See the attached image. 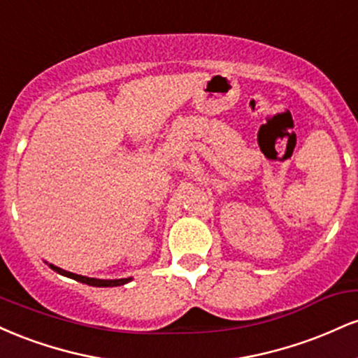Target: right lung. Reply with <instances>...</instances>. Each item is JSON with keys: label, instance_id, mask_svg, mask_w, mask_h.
<instances>
[{"label": "right lung", "instance_id": "right-lung-1", "mask_svg": "<svg viewBox=\"0 0 358 358\" xmlns=\"http://www.w3.org/2000/svg\"><path fill=\"white\" fill-rule=\"evenodd\" d=\"M48 266H50V269L55 271V273L62 274V276L72 278V279H76V281L84 282V285L96 286V287L122 286V285H126V282H129L131 279H133V278H121V279H97V278H87V276H80V274H76V273H69V271H65V269H62V268H57V266H53V264H48Z\"/></svg>", "mask_w": 358, "mask_h": 358}]
</instances>
